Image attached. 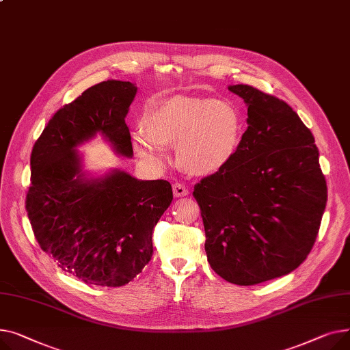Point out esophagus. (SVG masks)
Listing matches in <instances>:
<instances>
[{
	"mask_svg": "<svg viewBox=\"0 0 350 350\" xmlns=\"http://www.w3.org/2000/svg\"><path fill=\"white\" fill-rule=\"evenodd\" d=\"M172 191H174V196L175 198H182L189 195V191L183 187L182 183H174L172 185Z\"/></svg>",
	"mask_w": 350,
	"mask_h": 350,
	"instance_id": "obj_1",
	"label": "esophagus"
}]
</instances>
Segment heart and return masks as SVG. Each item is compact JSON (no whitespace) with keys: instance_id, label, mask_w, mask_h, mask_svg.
<instances>
[{"instance_id":"1","label":"heart","mask_w":350,"mask_h":350,"mask_svg":"<svg viewBox=\"0 0 350 350\" xmlns=\"http://www.w3.org/2000/svg\"><path fill=\"white\" fill-rule=\"evenodd\" d=\"M142 131L133 135L134 151L154 167L167 162L163 147L175 144L178 167L195 176L223 171L243 139V118L229 101L172 96L154 103L142 114Z\"/></svg>"}]
</instances>
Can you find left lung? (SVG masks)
<instances>
[{
  "instance_id": "obj_1",
  "label": "left lung",
  "mask_w": 350,
  "mask_h": 350,
  "mask_svg": "<svg viewBox=\"0 0 350 350\" xmlns=\"http://www.w3.org/2000/svg\"><path fill=\"white\" fill-rule=\"evenodd\" d=\"M247 106V130L223 171L195 185L215 273L237 285L290 274L310 254L327 191L310 129L285 101L229 86Z\"/></svg>"
}]
</instances>
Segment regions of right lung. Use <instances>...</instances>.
<instances>
[{
	"mask_svg": "<svg viewBox=\"0 0 350 350\" xmlns=\"http://www.w3.org/2000/svg\"><path fill=\"white\" fill-rule=\"evenodd\" d=\"M131 81L107 80L57 110L31 154L27 212L33 234L62 270L93 285L121 286L152 257V230L172 202L168 180H142L114 168L83 170L77 150L97 134L131 158L126 117Z\"/></svg>",
	"mask_w": 350,
	"mask_h": 350,
	"instance_id": "right-lung-1",
	"label": "right lung"
}]
</instances>
